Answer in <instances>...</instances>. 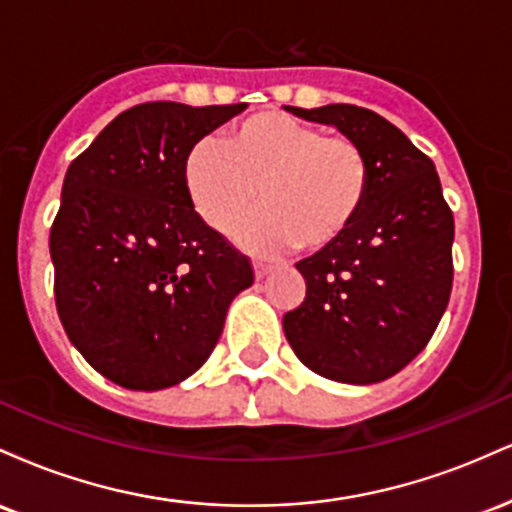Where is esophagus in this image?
Returning a JSON list of instances; mask_svg holds the SVG:
<instances>
[{"mask_svg":"<svg viewBox=\"0 0 512 512\" xmlns=\"http://www.w3.org/2000/svg\"><path fill=\"white\" fill-rule=\"evenodd\" d=\"M252 269H255V279H264L267 274H272V264H262V262H255L252 264Z\"/></svg>","mask_w":512,"mask_h":512,"instance_id":"esophagus-1","label":"esophagus"}]
</instances>
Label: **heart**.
<instances>
[{
  "label": "heart",
  "instance_id": "b5f03b06",
  "mask_svg": "<svg viewBox=\"0 0 512 512\" xmlns=\"http://www.w3.org/2000/svg\"><path fill=\"white\" fill-rule=\"evenodd\" d=\"M192 207L214 231H228L257 202L264 207L233 231L240 248L279 255L332 248L366 207L373 168L354 139L262 110L223 139H202L182 166Z\"/></svg>",
  "mask_w": 512,
  "mask_h": 512
}]
</instances>
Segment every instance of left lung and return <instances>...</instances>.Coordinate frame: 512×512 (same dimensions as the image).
Instances as JSON below:
<instances>
[{
  "label": "left lung",
  "instance_id": "obj_1",
  "mask_svg": "<svg viewBox=\"0 0 512 512\" xmlns=\"http://www.w3.org/2000/svg\"><path fill=\"white\" fill-rule=\"evenodd\" d=\"M286 110L354 139L373 185L354 228L296 264L305 301L284 315V334L322 378L380 383L424 351L448 308L452 211L431 158L385 117L346 103Z\"/></svg>",
  "mask_w": 512,
  "mask_h": 512
}]
</instances>
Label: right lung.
<instances>
[{"mask_svg":"<svg viewBox=\"0 0 512 512\" xmlns=\"http://www.w3.org/2000/svg\"><path fill=\"white\" fill-rule=\"evenodd\" d=\"M248 108L144 103L74 158L50 231L69 342L110 383L156 392L204 366L252 267L182 182L190 149Z\"/></svg>","mask_w":512,"mask_h":512,"instance_id":"add662e5","label":"right lung"}]
</instances>
